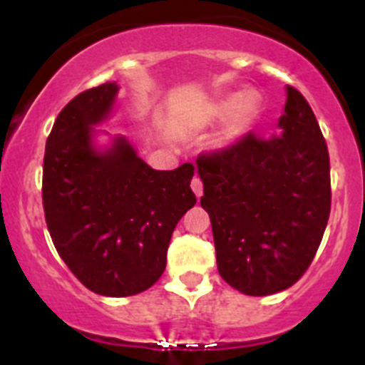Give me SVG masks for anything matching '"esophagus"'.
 <instances>
[{
	"label": "esophagus",
	"instance_id": "esophagus-1",
	"mask_svg": "<svg viewBox=\"0 0 365 365\" xmlns=\"http://www.w3.org/2000/svg\"><path fill=\"white\" fill-rule=\"evenodd\" d=\"M190 189L194 190V194H196L197 197L203 196V182H201L200 176H194L192 182H190Z\"/></svg>",
	"mask_w": 365,
	"mask_h": 365
}]
</instances>
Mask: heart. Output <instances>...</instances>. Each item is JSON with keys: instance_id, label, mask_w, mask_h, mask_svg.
<instances>
[{"instance_id": "b5f03b06", "label": "heart", "mask_w": 365, "mask_h": 365, "mask_svg": "<svg viewBox=\"0 0 365 365\" xmlns=\"http://www.w3.org/2000/svg\"><path fill=\"white\" fill-rule=\"evenodd\" d=\"M256 106L257 98L254 93H247V91H240V93H233L230 97L222 98V101L217 102L215 106V114L219 118L233 116L231 118L230 125L224 130L222 141L224 143H233L238 138L245 134L251 127L254 114H256Z\"/></svg>"}]
</instances>
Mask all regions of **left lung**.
<instances>
[{"label":"left lung","mask_w":365,"mask_h":365,"mask_svg":"<svg viewBox=\"0 0 365 365\" xmlns=\"http://www.w3.org/2000/svg\"><path fill=\"white\" fill-rule=\"evenodd\" d=\"M217 268L252 297L293 286L314 259L330 215V159L311 106L288 86L279 134L247 132L196 160Z\"/></svg>","instance_id":"1"}]
</instances>
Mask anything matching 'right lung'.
<instances>
[{
	"label": "right lung",
	"instance_id": "1",
	"mask_svg": "<svg viewBox=\"0 0 365 365\" xmlns=\"http://www.w3.org/2000/svg\"><path fill=\"white\" fill-rule=\"evenodd\" d=\"M118 84L83 91L61 109L43 153L42 201L53 244L97 295L130 297L164 274L171 235L196 205L194 165L155 171L127 139L98 153L91 125L111 111Z\"/></svg>",
	"mask_w": 365,
	"mask_h": 365
}]
</instances>
